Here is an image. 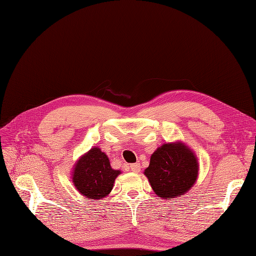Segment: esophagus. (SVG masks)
<instances>
[{"label": "esophagus", "mask_w": 256, "mask_h": 256, "mask_svg": "<svg viewBox=\"0 0 256 256\" xmlns=\"http://www.w3.org/2000/svg\"><path fill=\"white\" fill-rule=\"evenodd\" d=\"M130 170L132 172H140V170H141V166H140V164L139 163H134V164H130Z\"/></svg>", "instance_id": "esophagus-1"}]
</instances>
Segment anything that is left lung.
Segmentation results:
<instances>
[{
    "mask_svg": "<svg viewBox=\"0 0 256 256\" xmlns=\"http://www.w3.org/2000/svg\"><path fill=\"white\" fill-rule=\"evenodd\" d=\"M198 174L196 154L182 142L166 143L158 148L144 170L154 194L164 200L186 194L196 183Z\"/></svg>",
    "mask_w": 256,
    "mask_h": 256,
    "instance_id": "8db88e82",
    "label": "left lung"
}]
</instances>
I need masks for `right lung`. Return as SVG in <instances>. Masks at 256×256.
Here are the masks:
<instances>
[{
	"mask_svg": "<svg viewBox=\"0 0 256 256\" xmlns=\"http://www.w3.org/2000/svg\"><path fill=\"white\" fill-rule=\"evenodd\" d=\"M120 174L110 168L108 156L100 148H93L75 163L72 181L82 196L95 201L110 192Z\"/></svg>",
	"mask_w": 256,
	"mask_h": 256,
	"instance_id": "obj_1",
	"label": "right lung"
}]
</instances>
